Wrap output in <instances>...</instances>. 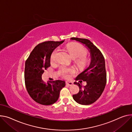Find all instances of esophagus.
I'll return each mask as SVG.
<instances>
[{"label":"esophagus","instance_id":"1","mask_svg":"<svg viewBox=\"0 0 132 132\" xmlns=\"http://www.w3.org/2000/svg\"><path fill=\"white\" fill-rule=\"evenodd\" d=\"M66 84L69 86H71L73 85V83L71 81H66Z\"/></svg>","mask_w":132,"mask_h":132}]
</instances>
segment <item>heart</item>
Segmentation results:
<instances>
[{
  "instance_id": "b5f03b06",
  "label": "heart",
  "mask_w": 132,
  "mask_h": 132,
  "mask_svg": "<svg viewBox=\"0 0 132 132\" xmlns=\"http://www.w3.org/2000/svg\"><path fill=\"white\" fill-rule=\"evenodd\" d=\"M68 50L71 56L74 58H78L77 62L80 66L85 67L87 65L88 59L84 56L87 54V50L82 45L77 43H71L68 46ZM58 52V48L55 49L53 52L51 56L52 62H54L57 60ZM73 71V70L71 69H66L64 71L63 75L66 76L68 73H71Z\"/></svg>"
}]
</instances>
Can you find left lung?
I'll use <instances>...</instances> for the list:
<instances>
[{
	"label": "left lung",
	"instance_id": "8db88e82",
	"mask_svg": "<svg viewBox=\"0 0 132 132\" xmlns=\"http://www.w3.org/2000/svg\"><path fill=\"white\" fill-rule=\"evenodd\" d=\"M84 44L88 48L91 57L89 67L79 74L76 80H82L86 81V85L82 86L80 82H75L79 88V92L73 95V99L81 105H90L96 101L101 96L106 84V72L104 57L100 51L89 40L85 38L72 37Z\"/></svg>",
	"mask_w": 132,
	"mask_h": 132
}]
</instances>
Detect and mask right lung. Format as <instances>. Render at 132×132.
Wrapping results in <instances>:
<instances>
[{
  "instance_id": "add662e5",
  "label": "right lung",
  "mask_w": 132,
  "mask_h": 132,
  "mask_svg": "<svg viewBox=\"0 0 132 132\" xmlns=\"http://www.w3.org/2000/svg\"><path fill=\"white\" fill-rule=\"evenodd\" d=\"M64 42L47 41L38 44L26 61V87L32 99L40 104L50 105L55 103L59 98L60 91L65 86L63 80L45 82L42 78L44 70L51 66L52 52Z\"/></svg>"
}]
</instances>
